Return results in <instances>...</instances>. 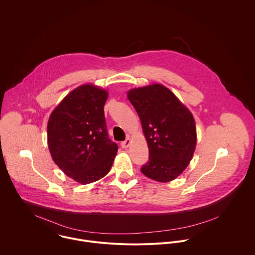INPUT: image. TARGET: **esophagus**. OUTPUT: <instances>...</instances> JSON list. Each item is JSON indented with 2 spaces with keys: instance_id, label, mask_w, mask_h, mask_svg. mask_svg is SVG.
I'll use <instances>...</instances> for the list:
<instances>
[{
  "instance_id": "34e87169",
  "label": "esophagus",
  "mask_w": 255,
  "mask_h": 255,
  "mask_svg": "<svg viewBox=\"0 0 255 255\" xmlns=\"http://www.w3.org/2000/svg\"><path fill=\"white\" fill-rule=\"evenodd\" d=\"M129 144H130V139L129 138H127L126 140H124V141H122L121 142V146L123 147V148H128V146H129Z\"/></svg>"
}]
</instances>
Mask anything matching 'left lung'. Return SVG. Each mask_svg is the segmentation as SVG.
<instances>
[{"mask_svg": "<svg viewBox=\"0 0 255 255\" xmlns=\"http://www.w3.org/2000/svg\"><path fill=\"white\" fill-rule=\"evenodd\" d=\"M128 98L140 119L149 148V160L141 167V173L157 182L175 180L187 167L195 150L192 114L162 84L131 89Z\"/></svg>", "mask_w": 255, "mask_h": 255, "instance_id": "obj_1", "label": "left lung"}]
</instances>
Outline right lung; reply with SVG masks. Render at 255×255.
<instances>
[{
	"label": "right lung",
	"instance_id": "1",
	"mask_svg": "<svg viewBox=\"0 0 255 255\" xmlns=\"http://www.w3.org/2000/svg\"><path fill=\"white\" fill-rule=\"evenodd\" d=\"M107 98L106 90L81 85L63 99L48 121V145L54 162L68 177L82 184L105 177L118 151L107 131Z\"/></svg>",
	"mask_w": 255,
	"mask_h": 255
}]
</instances>
